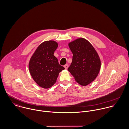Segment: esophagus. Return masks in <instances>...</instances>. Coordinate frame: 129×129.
<instances>
[{"label": "esophagus", "mask_w": 129, "mask_h": 129, "mask_svg": "<svg viewBox=\"0 0 129 129\" xmlns=\"http://www.w3.org/2000/svg\"><path fill=\"white\" fill-rule=\"evenodd\" d=\"M64 68H65V69H66V70H67V69H68V67H69V65H68V64H65V65L64 66Z\"/></svg>", "instance_id": "obj_1"}]
</instances>
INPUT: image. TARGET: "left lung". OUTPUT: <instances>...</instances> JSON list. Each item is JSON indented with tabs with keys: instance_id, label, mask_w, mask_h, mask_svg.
<instances>
[{
	"instance_id": "8db88e82",
	"label": "left lung",
	"mask_w": 129,
	"mask_h": 129,
	"mask_svg": "<svg viewBox=\"0 0 129 129\" xmlns=\"http://www.w3.org/2000/svg\"><path fill=\"white\" fill-rule=\"evenodd\" d=\"M73 54L68 68L79 84L86 86L91 83L99 73L101 61L92 45L84 38H79L69 44Z\"/></svg>"
}]
</instances>
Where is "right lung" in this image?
Segmentation results:
<instances>
[{
  "label": "right lung",
  "instance_id": "1",
  "mask_svg": "<svg viewBox=\"0 0 129 129\" xmlns=\"http://www.w3.org/2000/svg\"><path fill=\"white\" fill-rule=\"evenodd\" d=\"M57 46V43L54 41H45L39 46L30 58V73L42 88L51 87L55 83L59 73L64 70L54 55Z\"/></svg>",
  "mask_w": 129,
  "mask_h": 129
}]
</instances>
